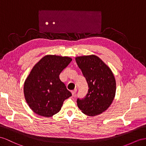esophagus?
Listing matches in <instances>:
<instances>
[{"mask_svg": "<svg viewBox=\"0 0 146 146\" xmlns=\"http://www.w3.org/2000/svg\"><path fill=\"white\" fill-rule=\"evenodd\" d=\"M76 91H77V89H74V90L72 91V94L73 97H74V96H75L76 93Z\"/></svg>", "mask_w": 146, "mask_h": 146, "instance_id": "34e87169", "label": "esophagus"}]
</instances>
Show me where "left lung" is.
<instances>
[{"label":"left lung","instance_id":"8db88e82","mask_svg":"<svg viewBox=\"0 0 146 146\" xmlns=\"http://www.w3.org/2000/svg\"><path fill=\"white\" fill-rule=\"evenodd\" d=\"M75 60L89 88L84 98H78V107L88 116L102 113L110 107L115 98L116 81L113 74L96 55L81 56Z\"/></svg>","mask_w":146,"mask_h":146}]
</instances>
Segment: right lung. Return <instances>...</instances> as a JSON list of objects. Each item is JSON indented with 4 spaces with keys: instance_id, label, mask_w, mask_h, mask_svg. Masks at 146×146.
<instances>
[{
    "instance_id": "obj_1",
    "label": "right lung",
    "mask_w": 146,
    "mask_h": 146,
    "mask_svg": "<svg viewBox=\"0 0 146 146\" xmlns=\"http://www.w3.org/2000/svg\"><path fill=\"white\" fill-rule=\"evenodd\" d=\"M68 57L47 55L33 66L24 84L26 101L35 113L50 117L60 110L72 96L59 75L72 62Z\"/></svg>"
}]
</instances>
